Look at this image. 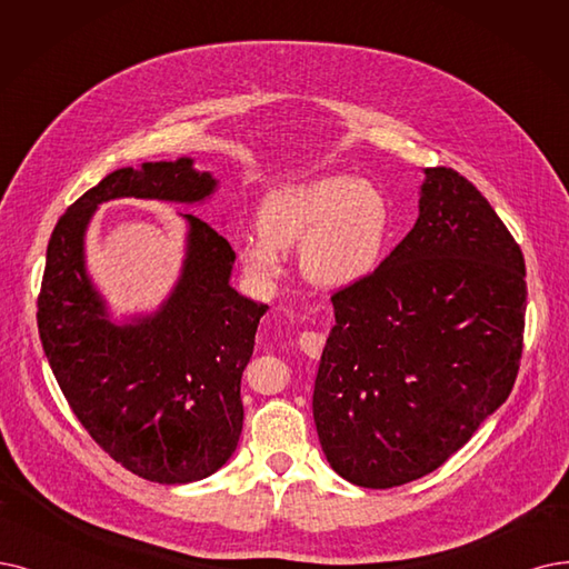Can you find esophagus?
<instances>
[{
	"label": "esophagus",
	"instance_id": "1",
	"mask_svg": "<svg viewBox=\"0 0 569 569\" xmlns=\"http://www.w3.org/2000/svg\"><path fill=\"white\" fill-rule=\"evenodd\" d=\"M325 343H327V338H325V333H320V331H303V333L299 336V346H301L303 355L310 357V359H317V357L322 355Z\"/></svg>",
	"mask_w": 569,
	"mask_h": 569
}]
</instances>
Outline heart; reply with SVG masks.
I'll use <instances>...</instances> for the list:
<instances>
[{
    "instance_id": "b5f03b06",
    "label": "heart",
    "mask_w": 569,
    "mask_h": 569,
    "mask_svg": "<svg viewBox=\"0 0 569 569\" xmlns=\"http://www.w3.org/2000/svg\"><path fill=\"white\" fill-rule=\"evenodd\" d=\"M257 226L259 238L240 242V261L257 282H278L284 272L282 252L299 247L308 282L346 289L367 280L382 261L390 210L373 181L333 172L266 196Z\"/></svg>"
}]
</instances>
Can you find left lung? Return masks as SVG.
Wrapping results in <instances>:
<instances>
[{
    "label": "left lung",
    "mask_w": 569,
    "mask_h": 569,
    "mask_svg": "<svg viewBox=\"0 0 569 569\" xmlns=\"http://www.w3.org/2000/svg\"><path fill=\"white\" fill-rule=\"evenodd\" d=\"M422 172L411 233L331 297L336 325L315 378L325 456L361 488L439 469L507 401L522 352L520 247L469 179Z\"/></svg>",
    "instance_id": "8db88e82"
}]
</instances>
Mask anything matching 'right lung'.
<instances>
[{
	"label": "right lung",
	"mask_w": 569,
	"mask_h": 569,
	"mask_svg": "<svg viewBox=\"0 0 569 569\" xmlns=\"http://www.w3.org/2000/svg\"><path fill=\"white\" fill-rule=\"evenodd\" d=\"M219 189L193 158L107 174L60 217L47 249L37 325L74 416L128 471L153 483H193L221 469L242 431L240 380L268 306L231 287L236 252L208 221L187 223L184 261L168 299L113 320L88 276L86 231L119 198L202 206Z\"/></svg>",
	"instance_id": "1"
}]
</instances>
